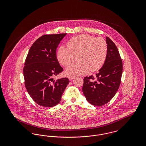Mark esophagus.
Masks as SVG:
<instances>
[{
	"label": "esophagus",
	"mask_w": 146,
	"mask_h": 146,
	"mask_svg": "<svg viewBox=\"0 0 146 146\" xmlns=\"http://www.w3.org/2000/svg\"><path fill=\"white\" fill-rule=\"evenodd\" d=\"M68 78H69L70 80H72L73 79V77H69Z\"/></svg>",
	"instance_id": "esophagus-1"
}]
</instances>
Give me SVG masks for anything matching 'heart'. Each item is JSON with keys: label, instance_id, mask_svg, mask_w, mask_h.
<instances>
[{"label": "heart", "instance_id": "obj_1", "mask_svg": "<svg viewBox=\"0 0 146 146\" xmlns=\"http://www.w3.org/2000/svg\"><path fill=\"white\" fill-rule=\"evenodd\" d=\"M67 47L60 46L57 53L58 62L63 66L73 62L77 56L76 64L67 67L64 74L73 77L86 74L89 70L95 72L104 66L107 55V44L104 38L89 35L73 37L67 42Z\"/></svg>", "mask_w": 146, "mask_h": 146}]
</instances>
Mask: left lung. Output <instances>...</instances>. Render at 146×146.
I'll return each instance as SVG.
<instances>
[{
    "instance_id": "obj_1",
    "label": "left lung",
    "mask_w": 146,
    "mask_h": 146,
    "mask_svg": "<svg viewBox=\"0 0 146 146\" xmlns=\"http://www.w3.org/2000/svg\"><path fill=\"white\" fill-rule=\"evenodd\" d=\"M106 38L108 50L104 64L95 76L84 77L82 89L87 101L97 106L107 104L114 96L123 73V63L118 49L110 38ZM95 77L97 81L94 80Z\"/></svg>"
}]
</instances>
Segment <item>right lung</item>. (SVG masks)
<instances>
[{"mask_svg": "<svg viewBox=\"0 0 146 146\" xmlns=\"http://www.w3.org/2000/svg\"><path fill=\"white\" fill-rule=\"evenodd\" d=\"M67 35H44L35 41L29 50L23 68L25 84L36 104L45 107L58 104L69 79L53 77L63 71L56 57V49Z\"/></svg>", "mask_w": 146, "mask_h": 146, "instance_id": "1", "label": "right lung"}]
</instances>
